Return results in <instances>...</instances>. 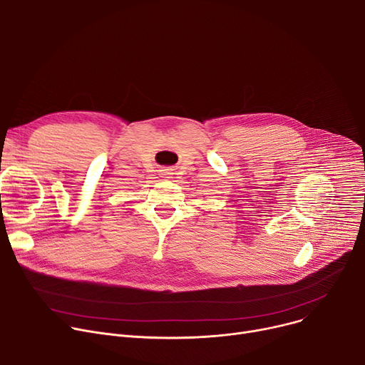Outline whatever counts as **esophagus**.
<instances>
[{
    "label": "esophagus",
    "instance_id": "34e87169",
    "mask_svg": "<svg viewBox=\"0 0 365 365\" xmlns=\"http://www.w3.org/2000/svg\"><path fill=\"white\" fill-rule=\"evenodd\" d=\"M163 176H167V175H165V173H164V175H163Z\"/></svg>",
    "mask_w": 365,
    "mask_h": 365
}]
</instances>
